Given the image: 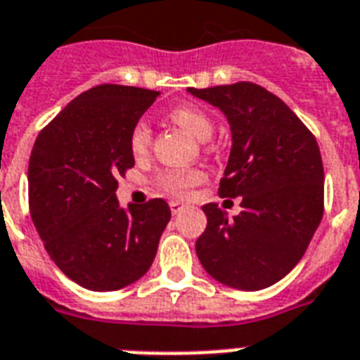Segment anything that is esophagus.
Masks as SVG:
<instances>
[{"label": "esophagus", "mask_w": 360, "mask_h": 360, "mask_svg": "<svg viewBox=\"0 0 360 360\" xmlns=\"http://www.w3.org/2000/svg\"><path fill=\"white\" fill-rule=\"evenodd\" d=\"M183 209H185V203L169 202V211H172V214H179Z\"/></svg>", "instance_id": "esophagus-1"}]
</instances>
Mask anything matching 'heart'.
I'll list each match as a JSON object with an SVG mask.
<instances>
[{"instance_id":"obj_1","label":"heart","mask_w":360,"mask_h":360,"mask_svg":"<svg viewBox=\"0 0 360 360\" xmlns=\"http://www.w3.org/2000/svg\"><path fill=\"white\" fill-rule=\"evenodd\" d=\"M168 117L174 121L175 124H179L183 129H186L192 136H196L200 141L209 140L213 136L214 124L213 120L209 117L207 112H203L198 106L192 104H177L174 108L168 110ZM153 140V130L146 121H138L132 127L129 136V147L130 153L136 158L146 157L149 151ZM203 181V172L196 168H172L166 169L158 175L157 185L158 188L169 196L174 198H186L192 192V188L200 185Z\"/></svg>"}]
</instances>
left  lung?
Returning a JSON list of instances; mask_svg holds the SVG:
<instances>
[{
	"label": "left lung",
	"instance_id": "left-lung-1",
	"mask_svg": "<svg viewBox=\"0 0 360 360\" xmlns=\"http://www.w3.org/2000/svg\"><path fill=\"white\" fill-rule=\"evenodd\" d=\"M226 114L231 153L219 196H240L228 219L205 203L207 228L196 254L214 280L236 290H263L284 278L304 256L323 219V162L318 141L288 104L252 82L188 87Z\"/></svg>",
	"mask_w": 360,
	"mask_h": 360
}]
</instances>
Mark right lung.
Instances as JSON below:
<instances>
[{"label":"right lung","mask_w":360,"mask_h":360,"mask_svg":"<svg viewBox=\"0 0 360 360\" xmlns=\"http://www.w3.org/2000/svg\"><path fill=\"white\" fill-rule=\"evenodd\" d=\"M158 91L103 84L70 101L39 132L30 157V213L48 256L70 280L114 291L141 278L169 222L162 198L129 211L117 177L134 166L130 130Z\"/></svg>","instance_id":"obj_1"}]
</instances>
